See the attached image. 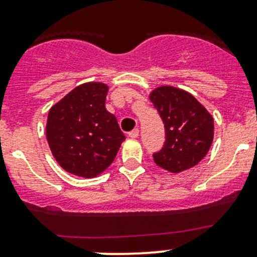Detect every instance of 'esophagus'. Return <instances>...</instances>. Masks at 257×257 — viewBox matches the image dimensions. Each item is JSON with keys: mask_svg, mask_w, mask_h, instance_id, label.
<instances>
[{"mask_svg": "<svg viewBox=\"0 0 257 257\" xmlns=\"http://www.w3.org/2000/svg\"><path fill=\"white\" fill-rule=\"evenodd\" d=\"M128 136H130L131 139H138L139 138V128H135V130L131 131V133L128 134Z\"/></svg>", "mask_w": 257, "mask_h": 257, "instance_id": "34e87169", "label": "esophagus"}]
</instances>
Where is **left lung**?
I'll return each mask as SVG.
<instances>
[{
  "label": "left lung",
  "instance_id": "1",
  "mask_svg": "<svg viewBox=\"0 0 257 257\" xmlns=\"http://www.w3.org/2000/svg\"><path fill=\"white\" fill-rule=\"evenodd\" d=\"M150 101L165 127L163 149L153 154L156 165L174 174L195 167L213 141V117L192 94L172 85L155 88Z\"/></svg>",
  "mask_w": 257,
  "mask_h": 257
}]
</instances>
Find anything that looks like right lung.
<instances>
[{
    "label": "right lung",
    "instance_id": "obj_1",
    "mask_svg": "<svg viewBox=\"0 0 257 257\" xmlns=\"http://www.w3.org/2000/svg\"><path fill=\"white\" fill-rule=\"evenodd\" d=\"M107 92L108 85L104 83H84L49 111V148L58 164L70 174L83 178L101 174L126 139L117 118L104 106Z\"/></svg>",
    "mask_w": 257,
    "mask_h": 257
}]
</instances>
